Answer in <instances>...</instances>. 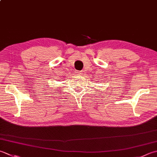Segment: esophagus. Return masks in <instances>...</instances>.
I'll return each instance as SVG.
<instances>
[{
  "label": "esophagus",
  "instance_id": "obj_1",
  "mask_svg": "<svg viewBox=\"0 0 157 157\" xmlns=\"http://www.w3.org/2000/svg\"><path fill=\"white\" fill-rule=\"evenodd\" d=\"M75 73H76V74H78V75H82V72L79 71H75Z\"/></svg>",
  "mask_w": 157,
  "mask_h": 157
}]
</instances>
